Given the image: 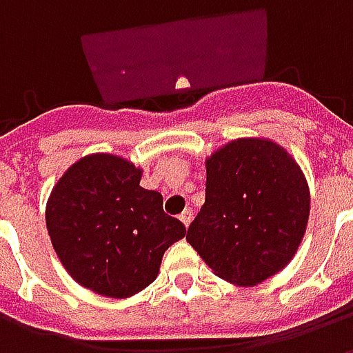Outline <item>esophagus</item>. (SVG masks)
<instances>
[{
	"mask_svg": "<svg viewBox=\"0 0 353 353\" xmlns=\"http://www.w3.org/2000/svg\"><path fill=\"white\" fill-rule=\"evenodd\" d=\"M192 217H194V214H192V210H185L183 214L179 215V219H181V223H183L185 227H189V225H191Z\"/></svg>",
	"mask_w": 353,
	"mask_h": 353,
	"instance_id": "34e87169",
	"label": "esophagus"
}]
</instances>
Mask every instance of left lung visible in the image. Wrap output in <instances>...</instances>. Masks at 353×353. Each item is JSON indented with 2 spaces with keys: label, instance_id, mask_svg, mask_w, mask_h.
Returning a JSON list of instances; mask_svg holds the SVG:
<instances>
[{
  "label": "left lung",
  "instance_id": "left-lung-1",
  "mask_svg": "<svg viewBox=\"0 0 353 353\" xmlns=\"http://www.w3.org/2000/svg\"><path fill=\"white\" fill-rule=\"evenodd\" d=\"M308 214V185L288 151L236 139L206 161V202L187 242L219 278L255 285L293 259Z\"/></svg>",
  "mask_w": 353,
  "mask_h": 353
}]
</instances>
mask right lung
<instances>
[{
  "label": "right lung",
  "instance_id": "right-lung-1",
  "mask_svg": "<svg viewBox=\"0 0 353 353\" xmlns=\"http://www.w3.org/2000/svg\"><path fill=\"white\" fill-rule=\"evenodd\" d=\"M141 170L115 154H88L68 168L47 202L58 259L94 293L124 299L154 281L164 252L187 234L162 210V194L139 187Z\"/></svg>",
  "mask_w": 353,
  "mask_h": 353
}]
</instances>
